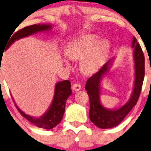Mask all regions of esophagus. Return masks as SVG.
I'll return each mask as SVG.
<instances>
[{
	"mask_svg": "<svg viewBox=\"0 0 151 151\" xmlns=\"http://www.w3.org/2000/svg\"><path fill=\"white\" fill-rule=\"evenodd\" d=\"M72 88L75 91H78L81 89V85H80V84H77V83H75V84L73 85Z\"/></svg>",
	"mask_w": 151,
	"mask_h": 151,
	"instance_id": "1",
	"label": "esophagus"
}]
</instances>
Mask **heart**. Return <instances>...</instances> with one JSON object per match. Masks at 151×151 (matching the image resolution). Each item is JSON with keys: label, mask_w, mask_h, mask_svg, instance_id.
<instances>
[{"label": "heart", "mask_w": 151, "mask_h": 151, "mask_svg": "<svg viewBox=\"0 0 151 151\" xmlns=\"http://www.w3.org/2000/svg\"><path fill=\"white\" fill-rule=\"evenodd\" d=\"M108 42L96 35L86 34L71 41L64 49V55L71 60H80V68L85 74H92L102 64L107 52ZM66 66L70 67L67 62Z\"/></svg>", "instance_id": "obj_1"}]
</instances>
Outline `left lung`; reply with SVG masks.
I'll use <instances>...</instances> for the list:
<instances>
[{
    "instance_id": "left-lung-1",
    "label": "left lung",
    "mask_w": 151,
    "mask_h": 151,
    "mask_svg": "<svg viewBox=\"0 0 151 151\" xmlns=\"http://www.w3.org/2000/svg\"><path fill=\"white\" fill-rule=\"evenodd\" d=\"M135 78L134 88L129 101L119 109L105 108L100 101L101 81L109 71L113 59H110L86 82L85 90L90 99V120L100 129H110L118 126L135 106L140 95L145 77V58L140 45L133 37Z\"/></svg>"
}]
</instances>
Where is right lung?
<instances>
[{
  "mask_svg": "<svg viewBox=\"0 0 151 151\" xmlns=\"http://www.w3.org/2000/svg\"><path fill=\"white\" fill-rule=\"evenodd\" d=\"M52 25H46V24H38V25H33L30 26H27L25 28L19 30L17 31L12 37H10L9 41L7 42L6 45L5 50L9 47L15 41L19 40L22 38L28 37L30 35L39 33V32L48 31L52 29ZM71 83L68 80H63L56 83L55 87V93L53 97L52 101L48 110L39 118H34L27 115L25 112H22L15 104V106L17 108L19 113L26 118L28 121L33 123V125L37 127L42 128L45 129H52L55 127L61 121L65 112V106H66V101L69 96L71 95Z\"/></svg>",
  "mask_w": 151,
  "mask_h": 151,
  "instance_id": "obj_1",
  "label": "right lung"
}]
</instances>
